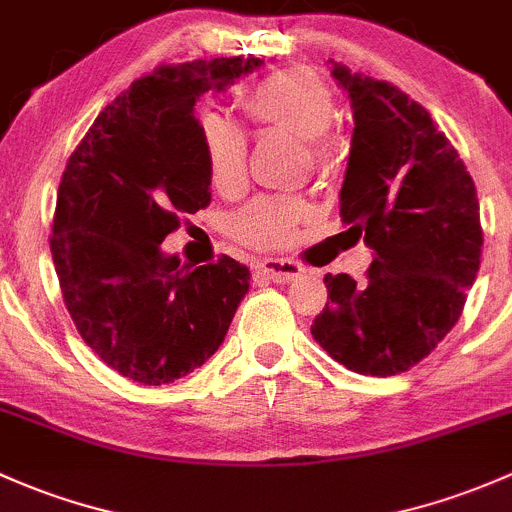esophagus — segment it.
<instances>
[{"label": "esophagus", "mask_w": 512, "mask_h": 512, "mask_svg": "<svg viewBox=\"0 0 512 512\" xmlns=\"http://www.w3.org/2000/svg\"><path fill=\"white\" fill-rule=\"evenodd\" d=\"M257 272H260L262 277L272 279V282L287 284L294 282V279L304 272V267H301L299 262L284 260V257H267V260L257 262Z\"/></svg>", "instance_id": "34e87169"}]
</instances>
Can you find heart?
I'll return each mask as SVG.
<instances>
[{"instance_id":"obj_1","label":"heart","mask_w":512,"mask_h":512,"mask_svg":"<svg viewBox=\"0 0 512 512\" xmlns=\"http://www.w3.org/2000/svg\"><path fill=\"white\" fill-rule=\"evenodd\" d=\"M247 115L262 127L279 129L304 142L311 164L328 161L326 132L336 120V98L319 73L309 68H284L267 75L242 98ZM203 159L215 188L242 184L247 169V134L220 112L198 117ZM309 218V206L294 196H262L235 215L233 228L252 247H282Z\"/></svg>"}]
</instances>
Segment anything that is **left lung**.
Segmentation results:
<instances>
[{
  "mask_svg": "<svg viewBox=\"0 0 512 512\" xmlns=\"http://www.w3.org/2000/svg\"><path fill=\"white\" fill-rule=\"evenodd\" d=\"M328 63L355 122L341 220L373 250V265L363 282L326 274L311 336L353 373L387 378L427 358L464 311L483 247L476 186L419 102Z\"/></svg>",
  "mask_w": 512,
  "mask_h": 512,
  "instance_id": "obj_1",
  "label": "left lung"
}]
</instances>
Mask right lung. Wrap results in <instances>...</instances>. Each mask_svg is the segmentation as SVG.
<instances>
[{
  "label": "right lung",
  "instance_id": "add662e5",
  "mask_svg": "<svg viewBox=\"0 0 512 512\" xmlns=\"http://www.w3.org/2000/svg\"><path fill=\"white\" fill-rule=\"evenodd\" d=\"M213 58L134 80L100 112L58 186L51 255L83 341L125 378L164 385L218 351L250 270L223 255L186 265L161 242L211 203L196 102L260 68Z\"/></svg>",
  "mask_w": 512,
  "mask_h": 512
}]
</instances>
